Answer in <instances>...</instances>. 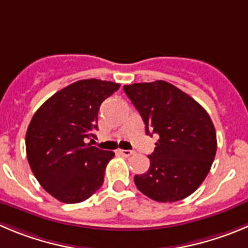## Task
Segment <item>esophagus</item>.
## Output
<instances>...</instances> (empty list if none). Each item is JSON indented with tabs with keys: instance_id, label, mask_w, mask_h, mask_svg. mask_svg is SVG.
Listing matches in <instances>:
<instances>
[{
	"instance_id": "1",
	"label": "esophagus",
	"mask_w": 248,
	"mask_h": 248,
	"mask_svg": "<svg viewBox=\"0 0 248 248\" xmlns=\"http://www.w3.org/2000/svg\"><path fill=\"white\" fill-rule=\"evenodd\" d=\"M117 153L119 154H121V155L124 156H131L132 154H133V150H126V149H117Z\"/></svg>"
}]
</instances>
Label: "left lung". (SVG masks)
Listing matches in <instances>:
<instances>
[{
	"instance_id": "left-lung-1",
	"label": "left lung",
	"mask_w": 248,
	"mask_h": 248,
	"mask_svg": "<svg viewBox=\"0 0 248 248\" xmlns=\"http://www.w3.org/2000/svg\"><path fill=\"white\" fill-rule=\"evenodd\" d=\"M145 124L158 135L148 155L149 170L136 175L137 188L156 202H176L202 185L217 153V133L207 111L175 85L164 80L124 85Z\"/></svg>"
}]
</instances>
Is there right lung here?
<instances>
[{
  "instance_id": "right-lung-1",
  "label": "right lung",
  "mask_w": 248,
  "mask_h": 248,
  "mask_svg": "<svg viewBox=\"0 0 248 248\" xmlns=\"http://www.w3.org/2000/svg\"><path fill=\"white\" fill-rule=\"evenodd\" d=\"M119 83L83 79L67 85L34 113L25 136L27 158L46 192L63 203H79L95 193L115 153L93 147L101 103Z\"/></svg>"
}]
</instances>
